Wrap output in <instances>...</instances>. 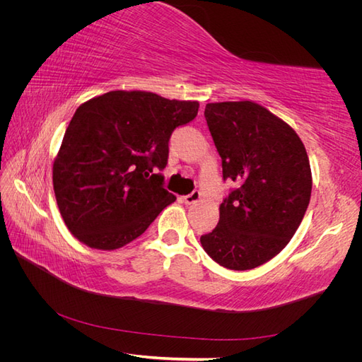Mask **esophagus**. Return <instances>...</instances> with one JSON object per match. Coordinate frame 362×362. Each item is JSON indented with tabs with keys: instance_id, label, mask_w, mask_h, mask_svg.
<instances>
[{
	"instance_id": "34e87169",
	"label": "esophagus",
	"mask_w": 362,
	"mask_h": 362,
	"mask_svg": "<svg viewBox=\"0 0 362 362\" xmlns=\"http://www.w3.org/2000/svg\"><path fill=\"white\" fill-rule=\"evenodd\" d=\"M201 199V192H198V190H194V192H192L190 194H187V196H182V202L184 204H187V205H192V204H196Z\"/></svg>"
}]
</instances>
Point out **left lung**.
<instances>
[{
  "mask_svg": "<svg viewBox=\"0 0 362 362\" xmlns=\"http://www.w3.org/2000/svg\"><path fill=\"white\" fill-rule=\"evenodd\" d=\"M204 116L223 180L237 187L201 245L226 269H255L278 255L302 222L313 187L308 154L296 131L257 103H211Z\"/></svg>",
  "mask_w": 362,
  "mask_h": 362,
  "instance_id": "1",
  "label": "left lung"
}]
</instances>
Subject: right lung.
<instances>
[{"label":"right lung","mask_w":362,"mask_h":362,"mask_svg":"<svg viewBox=\"0 0 362 362\" xmlns=\"http://www.w3.org/2000/svg\"><path fill=\"white\" fill-rule=\"evenodd\" d=\"M198 101L113 90L76 108L52 166L54 193L69 231L89 247L119 249L175 196L163 187L175 128L192 122Z\"/></svg>","instance_id":"1"}]
</instances>
